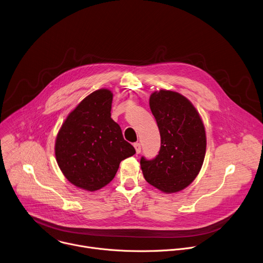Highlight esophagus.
<instances>
[{"label":"esophagus","instance_id":"34e87169","mask_svg":"<svg viewBox=\"0 0 263 263\" xmlns=\"http://www.w3.org/2000/svg\"><path fill=\"white\" fill-rule=\"evenodd\" d=\"M134 147H135V151H136V154H139L141 152V145L139 142H136L134 143Z\"/></svg>","mask_w":263,"mask_h":263}]
</instances>
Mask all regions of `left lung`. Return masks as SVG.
Returning a JSON list of instances; mask_svg holds the SVG:
<instances>
[{
  "mask_svg": "<svg viewBox=\"0 0 263 263\" xmlns=\"http://www.w3.org/2000/svg\"><path fill=\"white\" fill-rule=\"evenodd\" d=\"M149 108L161 137L159 154L140 159L145 181L164 194L186 189L199 175L206 154V132L193 103L173 90L160 89L149 97Z\"/></svg>",
  "mask_w": 263,
  "mask_h": 263,
  "instance_id": "obj_1",
  "label": "left lung"
}]
</instances>
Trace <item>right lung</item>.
Instances as JSON below:
<instances>
[{
    "instance_id": "right-lung-1",
    "label": "right lung",
    "mask_w": 263,
    "mask_h": 263,
    "mask_svg": "<svg viewBox=\"0 0 263 263\" xmlns=\"http://www.w3.org/2000/svg\"><path fill=\"white\" fill-rule=\"evenodd\" d=\"M111 90L98 89L84 98L58 131L55 156L64 177L74 186L96 192L115 178L122 160L135 154L111 119Z\"/></svg>"
}]
</instances>
